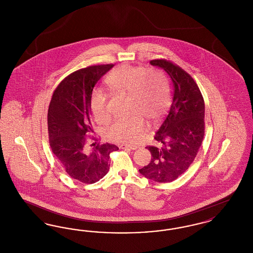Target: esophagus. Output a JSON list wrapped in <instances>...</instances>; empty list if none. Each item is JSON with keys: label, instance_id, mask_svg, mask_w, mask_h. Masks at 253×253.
I'll use <instances>...</instances> for the list:
<instances>
[{"label": "esophagus", "instance_id": "esophagus-1", "mask_svg": "<svg viewBox=\"0 0 253 253\" xmlns=\"http://www.w3.org/2000/svg\"><path fill=\"white\" fill-rule=\"evenodd\" d=\"M121 149H128V150H136L137 146L134 145L121 144L120 145Z\"/></svg>", "mask_w": 253, "mask_h": 253}]
</instances>
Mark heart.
<instances>
[{"label": "heart", "mask_w": 253, "mask_h": 253, "mask_svg": "<svg viewBox=\"0 0 253 253\" xmlns=\"http://www.w3.org/2000/svg\"><path fill=\"white\" fill-rule=\"evenodd\" d=\"M106 84L116 94L128 96L131 116L118 119L109 125L106 135L110 140L123 143L137 142L145 130V121H159L169 106V88L164 73L158 69L124 64L110 73ZM90 109L97 122L109 119L108 97L100 90H94Z\"/></svg>", "instance_id": "1"}]
</instances>
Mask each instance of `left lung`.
<instances>
[{
    "label": "left lung",
    "instance_id": "left-lung-1",
    "mask_svg": "<svg viewBox=\"0 0 253 253\" xmlns=\"http://www.w3.org/2000/svg\"><path fill=\"white\" fill-rule=\"evenodd\" d=\"M150 63L168 74L173 95L168 115L155 135L159 146L146 147L152 159L139 172L148 179L166 183L175 180L189 169L202 144L204 98L193 78L178 65L167 60Z\"/></svg>",
    "mask_w": 253,
    "mask_h": 253
}]
</instances>
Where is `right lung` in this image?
<instances>
[{
	"label": "right lung",
	"mask_w": 253,
	"mask_h": 253,
	"mask_svg": "<svg viewBox=\"0 0 253 253\" xmlns=\"http://www.w3.org/2000/svg\"><path fill=\"white\" fill-rule=\"evenodd\" d=\"M114 64L94 65L67 76L53 93L47 115L49 143L67 174L85 184L100 180L110 168L116 145L88 146L93 132L90 98L94 86ZM95 140V137L91 136ZM93 146V144L90 145Z\"/></svg>",
	"instance_id": "add662e5"
}]
</instances>
